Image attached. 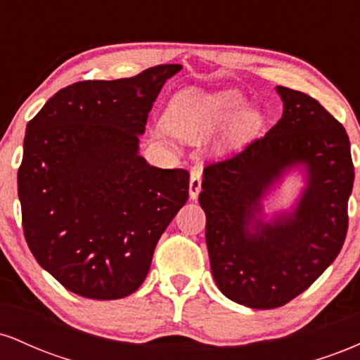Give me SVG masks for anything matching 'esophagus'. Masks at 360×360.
Returning a JSON list of instances; mask_svg holds the SVG:
<instances>
[{
	"instance_id": "obj_1",
	"label": "esophagus",
	"mask_w": 360,
	"mask_h": 360,
	"mask_svg": "<svg viewBox=\"0 0 360 360\" xmlns=\"http://www.w3.org/2000/svg\"><path fill=\"white\" fill-rule=\"evenodd\" d=\"M200 191H201V169L194 167L191 171V177H189V198H191V200H196Z\"/></svg>"
}]
</instances>
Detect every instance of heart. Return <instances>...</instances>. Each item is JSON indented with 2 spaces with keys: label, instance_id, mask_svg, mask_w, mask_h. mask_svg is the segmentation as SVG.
Masks as SVG:
<instances>
[{
  "label": "heart",
  "instance_id": "obj_1",
  "mask_svg": "<svg viewBox=\"0 0 360 360\" xmlns=\"http://www.w3.org/2000/svg\"><path fill=\"white\" fill-rule=\"evenodd\" d=\"M245 96L235 89L201 93L188 89L177 93L169 103L164 125L186 142H198L229 125V143H238L254 135L262 117L257 110L246 108Z\"/></svg>",
  "mask_w": 360,
  "mask_h": 360
}]
</instances>
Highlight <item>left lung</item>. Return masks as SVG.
Segmentation results:
<instances>
[{"mask_svg": "<svg viewBox=\"0 0 360 360\" xmlns=\"http://www.w3.org/2000/svg\"><path fill=\"white\" fill-rule=\"evenodd\" d=\"M283 117L242 152L203 169L200 205L217 286L255 309L295 300L335 260L349 229L354 164L345 128L315 98L278 86ZM309 184L295 212L264 224L259 200L289 167Z\"/></svg>", "mask_w": 360, "mask_h": 360, "instance_id": "1", "label": "left lung"}]
</instances>
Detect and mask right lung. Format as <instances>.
Returning <instances> with one entry per match:
<instances>
[{
    "instance_id": "right-lung-1",
    "label": "right lung",
    "mask_w": 360,
    "mask_h": 360,
    "mask_svg": "<svg viewBox=\"0 0 360 360\" xmlns=\"http://www.w3.org/2000/svg\"><path fill=\"white\" fill-rule=\"evenodd\" d=\"M179 64L57 91L28 122L18 169L25 240L69 291L125 298L150 269L160 235L189 198L186 169L139 155L148 111Z\"/></svg>"
}]
</instances>
